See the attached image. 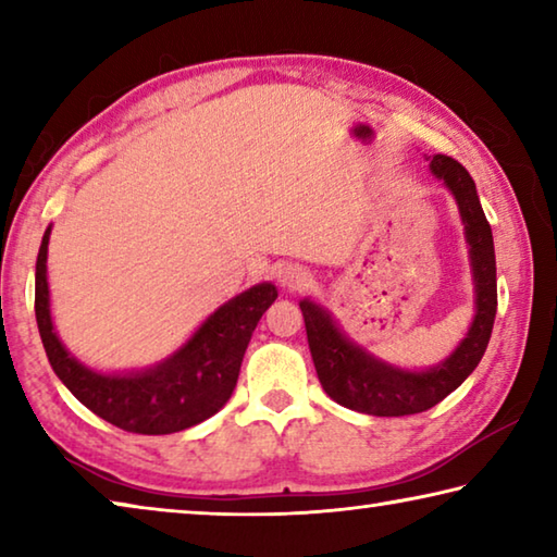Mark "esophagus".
Here are the masks:
<instances>
[{
    "mask_svg": "<svg viewBox=\"0 0 557 557\" xmlns=\"http://www.w3.org/2000/svg\"><path fill=\"white\" fill-rule=\"evenodd\" d=\"M275 277H277V282H280L282 287H287V289H301V287L309 285V277H312V275H309L307 268L295 265V262H287V265H280V268H277Z\"/></svg>",
    "mask_w": 557,
    "mask_h": 557,
    "instance_id": "34e87169",
    "label": "esophagus"
}]
</instances>
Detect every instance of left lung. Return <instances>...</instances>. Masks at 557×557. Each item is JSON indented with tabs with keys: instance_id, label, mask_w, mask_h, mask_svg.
<instances>
[{
	"instance_id": "left-lung-1",
	"label": "left lung",
	"mask_w": 557,
	"mask_h": 557,
	"mask_svg": "<svg viewBox=\"0 0 557 557\" xmlns=\"http://www.w3.org/2000/svg\"><path fill=\"white\" fill-rule=\"evenodd\" d=\"M430 172L455 196L465 225L471 282H474V319L445 361L425 371H410L375 358L342 332L326 307L312 299H301L299 309L305 317L319 383L329 398L348 410L379 414V418H400V414L430 410L469 379L492 338L496 317L494 235L479 203L476 184L457 159L445 154L430 159Z\"/></svg>"
}]
</instances>
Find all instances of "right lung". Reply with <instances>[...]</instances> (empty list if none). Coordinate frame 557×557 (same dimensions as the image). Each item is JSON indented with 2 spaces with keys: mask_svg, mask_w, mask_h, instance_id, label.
<instances>
[{
  "mask_svg": "<svg viewBox=\"0 0 557 557\" xmlns=\"http://www.w3.org/2000/svg\"><path fill=\"white\" fill-rule=\"evenodd\" d=\"M51 225L36 258V324L53 373L98 418L137 435H172L219 412L238 383L240 363L260 317L277 299L260 282L223 301L172 356L143 371L102 373L81 363L55 334L46 275Z\"/></svg>",
  "mask_w": 557,
  "mask_h": 557,
  "instance_id": "1",
  "label": "right lung"
}]
</instances>
